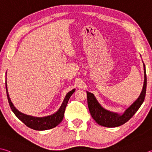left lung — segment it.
<instances>
[{
    "instance_id": "left-lung-1",
    "label": "left lung",
    "mask_w": 152,
    "mask_h": 152,
    "mask_svg": "<svg viewBox=\"0 0 152 152\" xmlns=\"http://www.w3.org/2000/svg\"><path fill=\"white\" fill-rule=\"evenodd\" d=\"M143 72H144V80H143L142 92L140 93L138 98L130 106L126 108L124 112L122 114L111 112L110 110L105 109L98 102L94 94L86 91L88 106L90 114L93 118V119L99 125L107 127V128H115V127L122 126L124 124L128 122L136 114V112L138 110L140 107L142 106L145 99L146 86H147L145 66L143 62Z\"/></svg>"
}]
</instances>
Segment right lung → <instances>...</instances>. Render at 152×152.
<instances>
[{
	"instance_id": "obj_1",
	"label": "right lung",
	"mask_w": 152,
	"mask_h": 152,
	"mask_svg": "<svg viewBox=\"0 0 152 152\" xmlns=\"http://www.w3.org/2000/svg\"><path fill=\"white\" fill-rule=\"evenodd\" d=\"M6 90H7V95L8 98V101L10 105V107L14 114L17 117L19 120L22 121L26 126L28 128L35 129V130L42 131V130H47L54 128L56 126L62 122L64 118V111L68 104V102L70 99V96L72 95V94L75 92L76 89H73L72 90L70 91L66 95L65 98L63 100L62 103L60 106V108L57 112L54 114L50 115L45 117H35L32 116V115L24 114L23 113L20 112V111L16 108L15 106H14L12 102H11L10 98L9 97V92H8L7 84V74H6Z\"/></svg>"
}]
</instances>
